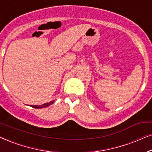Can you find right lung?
Instances as JSON below:
<instances>
[{"label":"right lung","mask_w":152,"mask_h":152,"mask_svg":"<svg viewBox=\"0 0 152 152\" xmlns=\"http://www.w3.org/2000/svg\"><path fill=\"white\" fill-rule=\"evenodd\" d=\"M53 103H54V101L50 102L49 103H45V104H41V105H31V107H34V108H36V109H40V108H43V107H47L50 106V104H52Z\"/></svg>","instance_id":"add662e5"}]
</instances>
